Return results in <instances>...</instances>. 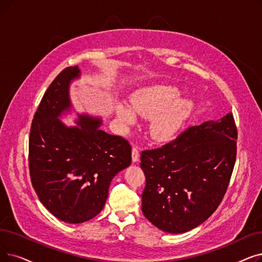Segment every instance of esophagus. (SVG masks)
Segmentation results:
<instances>
[{"mask_svg": "<svg viewBox=\"0 0 262 262\" xmlns=\"http://www.w3.org/2000/svg\"><path fill=\"white\" fill-rule=\"evenodd\" d=\"M139 158H140V154H139V150L137 146H134L133 150H132V159H133V163H138L139 162Z\"/></svg>", "mask_w": 262, "mask_h": 262, "instance_id": "1", "label": "esophagus"}]
</instances>
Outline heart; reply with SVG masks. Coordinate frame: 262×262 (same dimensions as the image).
<instances>
[{"label": "heart", "instance_id": "obj_1", "mask_svg": "<svg viewBox=\"0 0 262 262\" xmlns=\"http://www.w3.org/2000/svg\"><path fill=\"white\" fill-rule=\"evenodd\" d=\"M181 91L173 85L155 84L140 89L130 98V108L123 103L116 105V115L125 127L137 122L135 113L151 119L150 135L159 142L172 139L192 108L191 100L180 98Z\"/></svg>", "mask_w": 262, "mask_h": 262}]
</instances>
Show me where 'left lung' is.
<instances>
[{
    "mask_svg": "<svg viewBox=\"0 0 262 262\" xmlns=\"http://www.w3.org/2000/svg\"><path fill=\"white\" fill-rule=\"evenodd\" d=\"M236 138L230 112L187 128L162 147L142 151V212L147 221L168 233H184L206 222L228 187Z\"/></svg>",
    "mask_w": 262,
    "mask_h": 262,
    "instance_id": "1",
    "label": "left lung"
}]
</instances>
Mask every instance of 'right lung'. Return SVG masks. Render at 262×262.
<instances>
[{
  "instance_id": "right-lung-1",
  "label": "right lung",
  "mask_w": 262,
  "mask_h": 262,
  "mask_svg": "<svg viewBox=\"0 0 262 262\" xmlns=\"http://www.w3.org/2000/svg\"><path fill=\"white\" fill-rule=\"evenodd\" d=\"M80 75L72 66L54 79L34 116L29 139L32 185L43 207L68 224L95 217L112 179L132 163L128 141L100 129V118L77 113L76 126L60 120L73 109L70 86Z\"/></svg>"
}]
</instances>
